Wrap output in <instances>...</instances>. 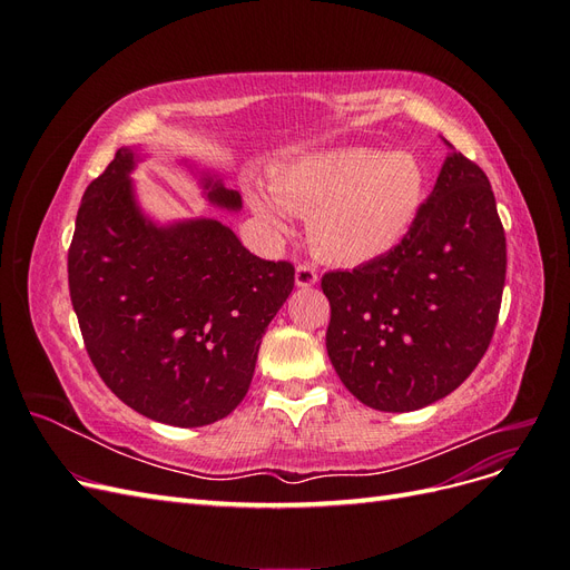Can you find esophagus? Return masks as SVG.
Segmentation results:
<instances>
[{"mask_svg": "<svg viewBox=\"0 0 570 570\" xmlns=\"http://www.w3.org/2000/svg\"><path fill=\"white\" fill-rule=\"evenodd\" d=\"M295 283L299 287H314L318 283L316 268L308 266V264H297V268H295Z\"/></svg>", "mask_w": 570, "mask_h": 570, "instance_id": "34e87169", "label": "esophagus"}]
</instances>
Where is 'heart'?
Returning a JSON list of instances; mask_svg holds the SVG:
<instances>
[{"instance_id": "heart-1", "label": "heart", "mask_w": 570, "mask_h": 570, "mask_svg": "<svg viewBox=\"0 0 570 570\" xmlns=\"http://www.w3.org/2000/svg\"><path fill=\"white\" fill-rule=\"evenodd\" d=\"M273 193L252 197L268 226L285 233L287 212L312 216L314 249L327 262L358 266L402 243L421 212L425 178L411 154L344 147L287 166Z\"/></svg>"}]
</instances>
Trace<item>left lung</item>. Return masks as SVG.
Here are the masks:
<instances>
[{"instance_id": "1", "label": "left lung", "mask_w": 570, "mask_h": 570, "mask_svg": "<svg viewBox=\"0 0 570 570\" xmlns=\"http://www.w3.org/2000/svg\"><path fill=\"white\" fill-rule=\"evenodd\" d=\"M504 278L507 235L490 180L454 151L400 245L321 278L340 381L377 411L442 400L485 356Z\"/></svg>"}]
</instances>
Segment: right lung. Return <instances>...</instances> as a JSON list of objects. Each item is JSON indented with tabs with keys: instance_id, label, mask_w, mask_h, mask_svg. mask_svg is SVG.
<instances>
[{
	"instance_id": "obj_1",
	"label": "right lung",
	"mask_w": 570,
	"mask_h": 570,
	"mask_svg": "<svg viewBox=\"0 0 570 570\" xmlns=\"http://www.w3.org/2000/svg\"><path fill=\"white\" fill-rule=\"evenodd\" d=\"M135 157L118 149L85 189L68 247V289L101 381L142 416L197 428L249 390L258 344L295 287V266L254 256L214 218L151 226L137 212ZM212 202L239 209L214 185Z\"/></svg>"
}]
</instances>
